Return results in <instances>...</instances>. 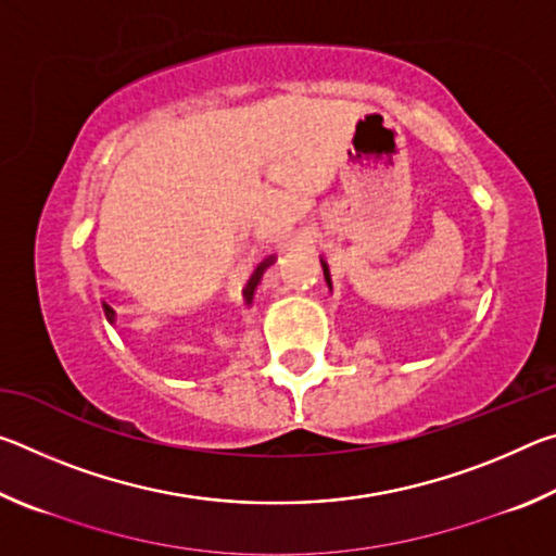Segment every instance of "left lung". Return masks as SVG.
Masks as SVG:
<instances>
[{"label":"left lung","instance_id":"obj_1","mask_svg":"<svg viewBox=\"0 0 556 556\" xmlns=\"http://www.w3.org/2000/svg\"><path fill=\"white\" fill-rule=\"evenodd\" d=\"M321 267H324V277H326V285L328 287H331V275H328V265H326V262L321 260Z\"/></svg>","mask_w":556,"mask_h":556}]
</instances>
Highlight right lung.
Wrapping results in <instances>:
<instances>
[{
  "instance_id": "add662e5",
  "label": "right lung",
  "mask_w": 556,
  "mask_h": 556,
  "mask_svg": "<svg viewBox=\"0 0 556 556\" xmlns=\"http://www.w3.org/2000/svg\"><path fill=\"white\" fill-rule=\"evenodd\" d=\"M271 265V257L267 260V262H262V265L257 267V271H255V277H252V279H255V285H257V281H260V277H262V271H265V267H269ZM102 308H105V316H108V321H115V308H112L110 304H102Z\"/></svg>"
}]
</instances>
